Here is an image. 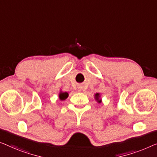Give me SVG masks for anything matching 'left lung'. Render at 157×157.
Here are the masks:
<instances>
[{
    "label": "left lung",
    "instance_id": "left-lung-1",
    "mask_svg": "<svg viewBox=\"0 0 157 157\" xmlns=\"http://www.w3.org/2000/svg\"><path fill=\"white\" fill-rule=\"evenodd\" d=\"M95 99L99 103H101V100H99V93H97L95 94Z\"/></svg>",
    "mask_w": 157,
    "mask_h": 157
}]
</instances>
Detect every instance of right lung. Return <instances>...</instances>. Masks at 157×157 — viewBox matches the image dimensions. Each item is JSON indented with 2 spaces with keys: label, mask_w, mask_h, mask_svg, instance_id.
<instances>
[{
  "label": "right lung",
  "mask_w": 157,
  "mask_h": 157,
  "mask_svg": "<svg viewBox=\"0 0 157 157\" xmlns=\"http://www.w3.org/2000/svg\"><path fill=\"white\" fill-rule=\"evenodd\" d=\"M67 97H68V94L67 92H63V93H60L59 95V98L61 100H64L65 99H67Z\"/></svg>",
  "instance_id": "add662e5"
}]
</instances>
